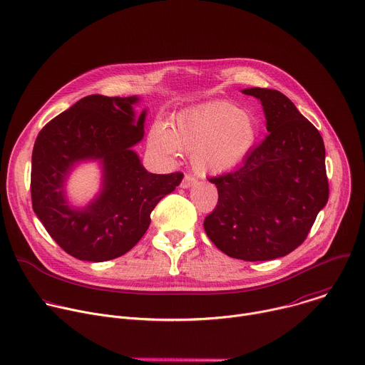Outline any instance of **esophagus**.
I'll list each match as a JSON object with an SVG mask.
<instances>
[{
    "mask_svg": "<svg viewBox=\"0 0 365 365\" xmlns=\"http://www.w3.org/2000/svg\"><path fill=\"white\" fill-rule=\"evenodd\" d=\"M195 183H196V178H195L193 175H185V178H183L180 186H182L183 189H187V187H190V186L195 185Z\"/></svg>",
    "mask_w": 365,
    "mask_h": 365,
    "instance_id": "34e87169",
    "label": "esophagus"
}]
</instances>
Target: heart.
<instances>
[{
	"mask_svg": "<svg viewBox=\"0 0 365 365\" xmlns=\"http://www.w3.org/2000/svg\"><path fill=\"white\" fill-rule=\"evenodd\" d=\"M258 140L255 117L227 101H212L179 113L170 130L155 124L150 130V147L162 154L179 150L192 153L195 169L221 175L238 168Z\"/></svg>",
	"mask_w": 365,
	"mask_h": 365,
	"instance_id": "obj_1",
	"label": "heart"
}]
</instances>
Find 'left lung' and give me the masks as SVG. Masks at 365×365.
<instances>
[{"label":"left lung","instance_id":"obj_1","mask_svg":"<svg viewBox=\"0 0 365 365\" xmlns=\"http://www.w3.org/2000/svg\"><path fill=\"white\" fill-rule=\"evenodd\" d=\"M242 93L262 101L270 134L241 168L210 178L218 203L203 227L227 255L266 262L296 250L327 205L325 145L318 128L282 92L251 88Z\"/></svg>","mask_w":365,"mask_h":365}]
</instances>
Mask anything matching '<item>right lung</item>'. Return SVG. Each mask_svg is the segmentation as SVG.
<instances>
[{
  "label": "right lung",
  "instance_id": "right-lung-1",
  "mask_svg": "<svg viewBox=\"0 0 365 365\" xmlns=\"http://www.w3.org/2000/svg\"><path fill=\"white\" fill-rule=\"evenodd\" d=\"M135 96L89 95L48 121L31 155V203L58 245L78 259L107 262L128 252L145 234L158 202L183 173H148L131 150L143 138L145 111L134 117ZM101 158L104 189L86 210L73 212L63 182L79 160Z\"/></svg>",
  "mask_w": 365,
  "mask_h": 365
}]
</instances>
